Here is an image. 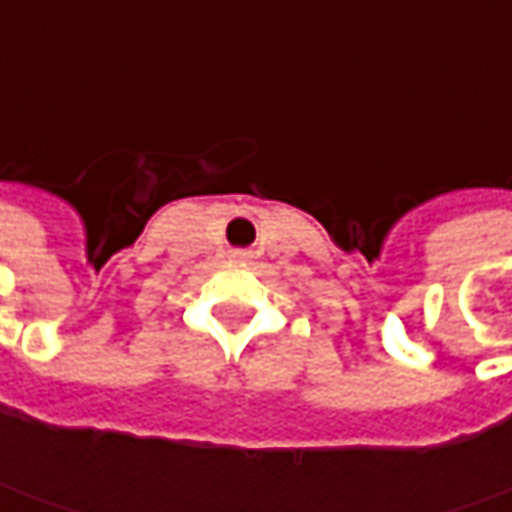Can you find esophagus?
Here are the masks:
<instances>
[{"mask_svg":"<svg viewBox=\"0 0 512 512\" xmlns=\"http://www.w3.org/2000/svg\"><path fill=\"white\" fill-rule=\"evenodd\" d=\"M247 253H242V250H236V253H233V259H245Z\"/></svg>","mask_w":512,"mask_h":512,"instance_id":"obj_1","label":"esophagus"}]
</instances>
